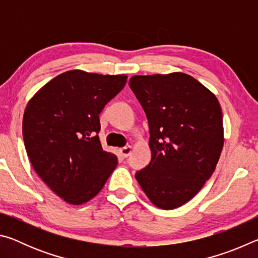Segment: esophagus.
I'll return each mask as SVG.
<instances>
[{
    "label": "esophagus",
    "instance_id": "obj_1",
    "mask_svg": "<svg viewBox=\"0 0 258 258\" xmlns=\"http://www.w3.org/2000/svg\"><path fill=\"white\" fill-rule=\"evenodd\" d=\"M119 152H120V155L124 157V158H126V157H128L131 152H132V147H131V146H126V147H124V148H120Z\"/></svg>",
    "mask_w": 258,
    "mask_h": 258
}]
</instances>
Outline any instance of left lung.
<instances>
[{
	"label": "left lung",
	"instance_id": "8db88e82",
	"mask_svg": "<svg viewBox=\"0 0 258 258\" xmlns=\"http://www.w3.org/2000/svg\"><path fill=\"white\" fill-rule=\"evenodd\" d=\"M130 86L147 115L150 164L135 174L150 202L174 209L215 171L224 145L222 109L212 91L184 73L135 75Z\"/></svg>",
	"mask_w": 258,
	"mask_h": 258
}]
</instances>
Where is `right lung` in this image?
I'll return each instance as SVG.
<instances>
[{
    "mask_svg": "<svg viewBox=\"0 0 258 258\" xmlns=\"http://www.w3.org/2000/svg\"><path fill=\"white\" fill-rule=\"evenodd\" d=\"M126 81V75L68 71L41 87L25 109L23 137L30 163L68 204L94 198L118 164L116 155L102 149L99 113Z\"/></svg>",
    "mask_w": 258,
    "mask_h": 258,
    "instance_id": "add662e5",
    "label": "right lung"
}]
</instances>
